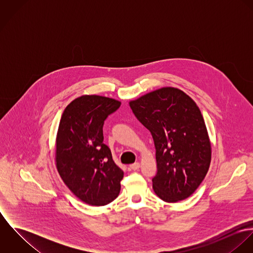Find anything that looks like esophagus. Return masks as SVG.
<instances>
[{
  "label": "esophagus",
  "mask_w": 253,
  "mask_h": 253,
  "mask_svg": "<svg viewBox=\"0 0 253 253\" xmlns=\"http://www.w3.org/2000/svg\"><path fill=\"white\" fill-rule=\"evenodd\" d=\"M139 168H140V164L139 163H134V164L129 166V169H132V170H137Z\"/></svg>",
  "instance_id": "esophagus-1"
}]
</instances>
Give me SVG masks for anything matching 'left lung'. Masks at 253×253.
<instances>
[{
	"label": "left lung",
	"instance_id": "8db88e82",
	"mask_svg": "<svg viewBox=\"0 0 253 253\" xmlns=\"http://www.w3.org/2000/svg\"><path fill=\"white\" fill-rule=\"evenodd\" d=\"M137 120L152 133L156 147V195L167 203L190 197L205 179L211 143L201 110L184 91L167 86L129 101Z\"/></svg>",
	"mask_w": 253,
	"mask_h": 253
}]
</instances>
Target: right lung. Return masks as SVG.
I'll list each match as a JSON object with an SVG mask.
<instances>
[{
	"instance_id": "right-lung-1",
	"label": "right lung",
	"mask_w": 253,
	"mask_h": 253,
	"mask_svg": "<svg viewBox=\"0 0 253 253\" xmlns=\"http://www.w3.org/2000/svg\"><path fill=\"white\" fill-rule=\"evenodd\" d=\"M121 102L100 95H82L65 108L55 144L57 171L84 203L101 207L120 194L124 171L103 143V125Z\"/></svg>"
}]
</instances>
